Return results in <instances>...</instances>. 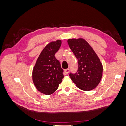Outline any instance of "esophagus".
Wrapping results in <instances>:
<instances>
[{"label": "esophagus", "instance_id": "1", "mask_svg": "<svg viewBox=\"0 0 126 126\" xmlns=\"http://www.w3.org/2000/svg\"><path fill=\"white\" fill-rule=\"evenodd\" d=\"M69 68H67V69H64V72H65L66 74L69 73Z\"/></svg>", "mask_w": 126, "mask_h": 126}]
</instances>
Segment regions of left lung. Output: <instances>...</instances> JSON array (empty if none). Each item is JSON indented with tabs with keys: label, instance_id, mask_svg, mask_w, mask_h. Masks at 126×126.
I'll return each mask as SVG.
<instances>
[{
	"label": "left lung",
	"instance_id": "8db88e82",
	"mask_svg": "<svg viewBox=\"0 0 126 126\" xmlns=\"http://www.w3.org/2000/svg\"><path fill=\"white\" fill-rule=\"evenodd\" d=\"M68 44L78 59V70L69 76L77 87L84 91L94 89L102 76V64L93 48L82 38L69 39Z\"/></svg>",
	"mask_w": 126,
	"mask_h": 126
}]
</instances>
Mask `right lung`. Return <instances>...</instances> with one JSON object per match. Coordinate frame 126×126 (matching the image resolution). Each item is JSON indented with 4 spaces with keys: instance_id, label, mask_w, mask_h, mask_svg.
I'll return each instance as SVG.
<instances>
[{
    "instance_id": "1",
    "label": "right lung",
    "mask_w": 126,
    "mask_h": 126,
    "mask_svg": "<svg viewBox=\"0 0 126 126\" xmlns=\"http://www.w3.org/2000/svg\"><path fill=\"white\" fill-rule=\"evenodd\" d=\"M61 45L60 40L48 44L41 52L32 70L34 85L38 90L46 95L56 91L63 78V70L55 56Z\"/></svg>"
}]
</instances>
